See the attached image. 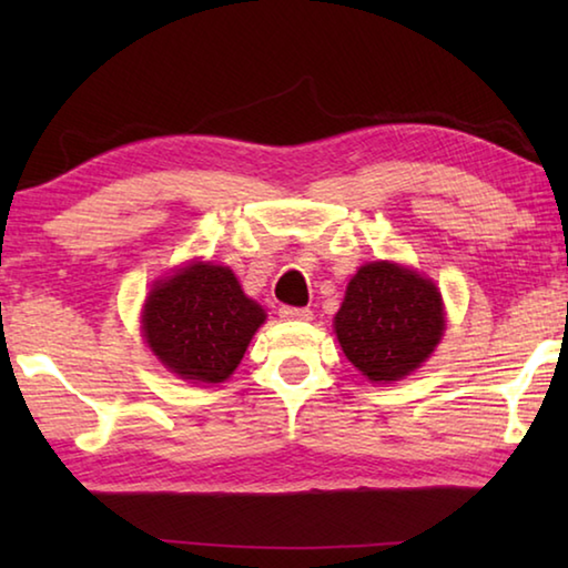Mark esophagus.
<instances>
[{
	"label": "esophagus",
	"mask_w": 568,
	"mask_h": 568,
	"mask_svg": "<svg viewBox=\"0 0 568 568\" xmlns=\"http://www.w3.org/2000/svg\"><path fill=\"white\" fill-rule=\"evenodd\" d=\"M281 318H283V321H313V311H311V307L283 305V307H281Z\"/></svg>",
	"instance_id": "34e87169"
}]
</instances>
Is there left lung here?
Segmentation results:
<instances>
[{"mask_svg": "<svg viewBox=\"0 0 568 568\" xmlns=\"http://www.w3.org/2000/svg\"><path fill=\"white\" fill-rule=\"evenodd\" d=\"M444 333L436 285L396 263H368L353 275L335 315L343 353L371 381H398L434 353Z\"/></svg>", "mask_w": 568, "mask_h": 568, "instance_id": "left-lung-1", "label": "left lung"}]
</instances>
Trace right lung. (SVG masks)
I'll list each match as a JSON object with an SVG mask.
<instances>
[{"label":"right lung","instance_id":"right-lung-1","mask_svg":"<svg viewBox=\"0 0 568 568\" xmlns=\"http://www.w3.org/2000/svg\"><path fill=\"white\" fill-rule=\"evenodd\" d=\"M265 311L223 265L195 263L152 287L142 331L162 365L185 381L223 383L237 368Z\"/></svg>","mask_w":568,"mask_h":568}]
</instances>
